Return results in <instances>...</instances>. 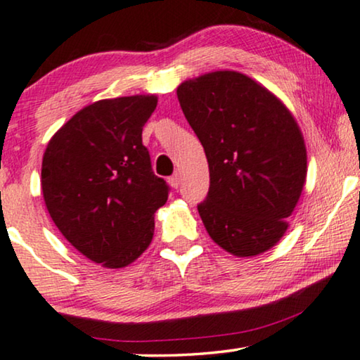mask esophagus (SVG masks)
I'll list each match as a JSON object with an SVG mask.
<instances>
[{"label":"esophagus","mask_w":360,"mask_h":360,"mask_svg":"<svg viewBox=\"0 0 360 360\" xmlns=\"http://www.w3.org/2000/svg\"><path fill=\"white\" fill-rule=\"evenodd\" d=\"M168 182H169V186H171V187H174V189H178V187H179V182H181V176H179V173H174L173 176H169Z\"/></svg>","instance_id":"obj_1"}]
</instances>
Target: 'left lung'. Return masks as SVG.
<instances>
[{"instance_id": "obj_1", "label": "left lung", "mask_w": 360, "mask_h": 360, "mask_svg": "<svg viewBox=\"0 0 360 360\" xmlns=\"http://www.w3.org/2000/svg\"><path fill=\"white\" fill-rule=\"evenodd\" d=\"M178 99L209 161L210 187L197 205L207 233L240 257L271 250L307 178L305 141L290 110L226 70L184 81Z\"/></svg>"}]
</instances>
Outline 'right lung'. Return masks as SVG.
Returning <instances> with one entry per match:
<instances>
[{"mask_svg": "<svg viewBox=\"0 0 360 360\" xmlns=\"http://www.w3.org/2000/svg\"><path fill=\"white\" fill-rule=\"evenodd\" d=\"M156 96H127L86 105L50 139L42 194L53 224L88 259L129 266L153 238L155 212L169 186L155 176L141 130Z\"/></svg>", "mask_w": 360, "mask_h": 360, "instance_id": "right-lung-1", "label": "right lung"}]
</instances>
